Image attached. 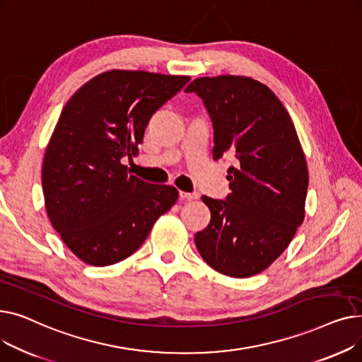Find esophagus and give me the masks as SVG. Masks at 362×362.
Listing matches in <instances>:
<instances>
[{
  "mask_svg": "<svg viewBox=\"0 0 362 362\" xmlns=\"http://www.w3.org/2000/svg\"><path fill=\"white\" fill-rule=\"evenodd\" d=\"M179 197H180L182 199H198L199 194H197V192H185V191H180V192H179Z\"/></svg>",
  "mask_w": 362,
  "mask_h": 362,
  "instance_id": "esophagus-1",
  "label": "esophagus"
}]
</instances>
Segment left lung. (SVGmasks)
I'll use <instances>...</instances> for the list:
<instances>
[{
  "instance_id": "8db88e82",
  "label": "left lung",
  "mask_w": 362,
  "mask_h": 362,
  "mask_svg": "<svg viewBox=\"0 0 362 362\" xmlns=\"http://www.w3.org/2000/svg\"><path fill=\"white\" fill-rule=\"evenodd\" d=\"M186 92L202 98L214 127L213 157L236 154L226 201L202 197L211 220L195 235L204 261L230 277L272 265L305 217L308 167L293 122L274 92L246 76L198 78Z\"/></svg>"
}]
</instances>
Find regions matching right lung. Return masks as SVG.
<instances>
[{
    "label": "right lung",
    "instance_id": "add662e5",
    "mask_svg": "<svg viewBox=\"0 0 362 362\" xmlns=\"http://www.w3.org/2000/svg\"><path fill=\"white\" fill-rule=\"evenodd\" d=\"M189 76L108 70L64 105L42 164L45 208L67 248L105 267L138 251L152 226L177 201L175 186L130 175L149 119Z\"/></svg>",
    "mask_w": 362,
    "mask_h": 362
}]
</instances>
